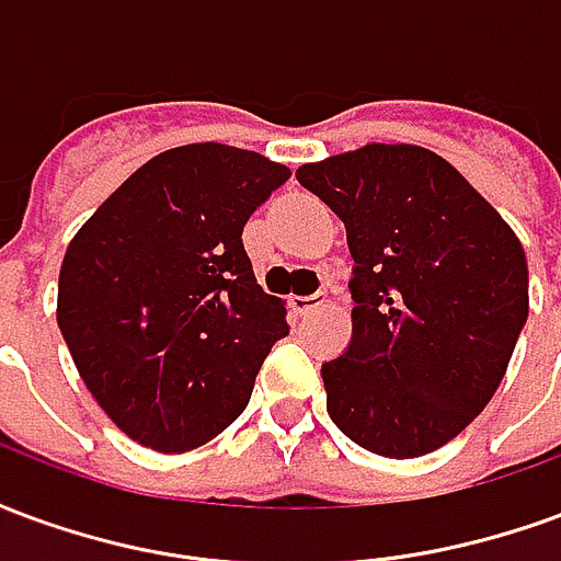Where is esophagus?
<instances>
[{"label":"esophagus","mask_w":561,"mask_h":561,"mask_svg":"<svg viewBox=\"0 0 561 561\" xmlns=\"http://www.w3.org/2000/svg\"><path fill=\"white\" fill-rule=\"evenodd\" d=\"M324 304H328V300H324V297H318V294H312V297H297V294H294L291 300H288L294 316H312V312L321 309Z\"/></svg>","instance_id":"obj_1"}]
</instances>
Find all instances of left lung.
Here are the masks:
<instances>
[{
    "label": "left lung",
    "mask_w": 561,
    "mask_h": 561,
    "mask_svg": "<svg viewBox=\"0 0 561 561\" xmlns=\"http://www.w3.org/2000/svg\"><path fill=\"white\" fill-rule=\"evenodd\" d=\"M348 231L352 345L321 366L330 421L390 459L447 445L493 400L529 316L523 243L499 209L414 144L297 168Z\"/></svg>",
    "instance_id": "obj_1"
}]
</instances>
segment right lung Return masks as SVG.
Listing matches in <instances>:
<instances>
[{"label":"right lung","instance_id":"add662e5","mask_svg":"<svg viewBox=\"0 0 561 561\" xmlns=\"http://www.w3.org/2000/svg\"><path fill=\"white\" fill-rule=\"evenodd\" d=\"M288 176L228 144L164 149L68 243L56 321L87 390L138 445H207L288 336L285 300L264 294L243 249V225Z\"/></svg>","mask_w":561,"mask_h":561}]
</instances>
